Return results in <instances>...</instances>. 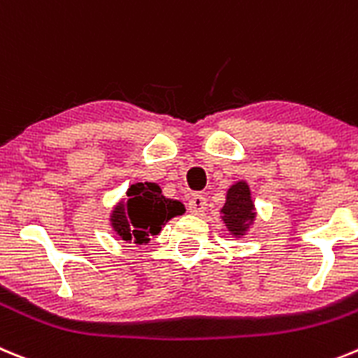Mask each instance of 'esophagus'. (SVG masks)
I'll return each mask as SVG.
<instances>
[{
  "instance_id": "1",
  "label": "esophagus",
  "mask_w": 358,
  "mask_h": 358,
  "mask_svg": "<svg viewBox=\"0 0 358 358\" xmlns=\"http://www.w3.org/2000/svg\"><path fill=\"white\" fill-rule=\"evenodd\" d=\"M207 208V198L201 194H194L191 199H189V212L194 215L203 214Z\"/></svg>"
}]
</instances>
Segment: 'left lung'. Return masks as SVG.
Masks as SVG:
<instances>
[{"label": "left lung", "mask_w": 358, "mask_h": 358, "mask_svg": "<svg viewBox=\"0 0 358 358\" xmlns=\"http://www.w3.org/2000/svg\"><path fill=\"white\" fill-rule=\"evenodd\" d=\"M219 219L223 221L231 237L243 239L257 219L255 201L251 198V189L246 180H237L227 191V201L219 210Z\"/></svg>", "instance_id": "1"}]
</instances>
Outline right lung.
<instances>
[{
  "mask_svg": "<svg viewBox=\"0 0 358 358\" xmlns=\"http://www.w3.org/2000/svg\"><path fill=\"white\" fill-rule=\"evenodd\" d=\"M183 212V203L164 196L159 183H134L114 205L108 224L121 241L143 246L162 231L167 221Z\"/></svg>",
  "mask_w": 358,
  "mask_h": 358,
  "instance_id": "add662e5",
  "label": "right lung"
}]
</instances>
